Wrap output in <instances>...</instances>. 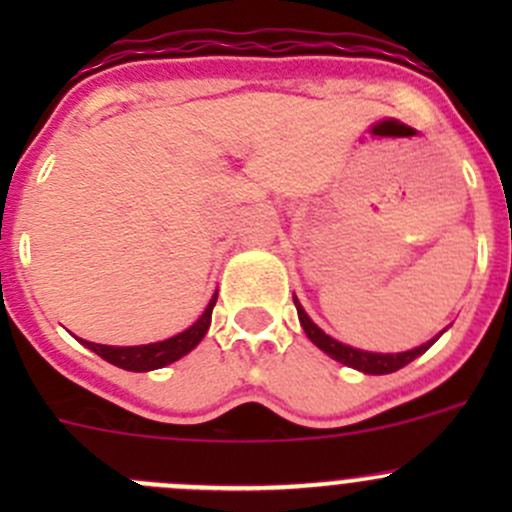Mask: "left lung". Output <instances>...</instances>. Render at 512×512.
<instances>
[{
  "label": "left lung",
  "mask_w": 512,
  "mask_h": 512,
  "mask_svg": "<svg viewBox=\"0 0 512 512\" xmlns=\"http://www.w3.org/2000/svg\"><path fill=\"white\" fill-rule=\"evenodd\" d=\"M294 307H297V314H299V322H302L304 327V334H307L309 339H312L314 344H317L322 352H327L332 359L342 361L344 366H352V369H359L364 371V374H391V371H399L401 366L411 364V361L416 359V356H421L426 352L428 347H431L433 342H436L441 334H438L436 339H431V342L421 344V347L411 349V352H401V354H374V352H361V349H354V347H347V344L337 342V339H332L329 334H324L322 329L317 327V324L312 322V319L307 317V312L302 309V304L297 302V297H294Z\"/></svg>",
  "instance_id": "8db88e82"
}]
</instances>
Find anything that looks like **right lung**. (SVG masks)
Instances as JSON below:
<instances>
[{"instance_id":"obj_1","label":"right lung","mask_w":512,"mask_h":512,"mask_svg":"<svg viewBox=\"0 0 512 512\" xmlns=\"http://www.w3.org/2000/svg\"><path fill=\"white\" fill-rule=\"evenodd\" d=\"M218 302V292L215 297L210 299L208 309L203 312V317L193 324L185 332L175 334V337L165 339V342H156V344H143V347H106V344H94V342H84V347H89L91 352H96L101 359H106L108 364L118 366V369L126 371H153L160 369V366H168L173 361H178L180 356H185L190 349H195L200 344V339L205 337L210 327V319H213V307Z\"/></svg>"}]
</instances>
